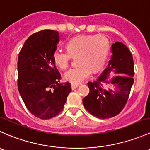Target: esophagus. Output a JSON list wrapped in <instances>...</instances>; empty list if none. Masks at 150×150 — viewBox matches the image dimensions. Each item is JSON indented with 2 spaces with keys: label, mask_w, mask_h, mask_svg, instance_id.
I'll return each mask as SVG.
<instances>
[{
  "label": "esophagus",
  "mask_w": 150,
  "mask_h": 150,
  "mask_svg": "<svg viewBox=\"0 0 150 150\" xmlns=\"http://www.w3.org/2000/svg\"><path fill=\"white\" fill-rule=\"evenodd\" d=\"M79 87V84H71V89L72 90H74V89L77 88Z\"/></svg>",
  "instance_id": "34e87169"
}]
</instances>
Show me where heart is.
<instances>
[{
	"label": "heart",
	"instance_id": "heart-1",
	"mask_svg": "<svg viewBox=\"0 0 150 150\" xmlns=\"http://www.w3.org/2000/svg\"><path fill=\"white\" fill-rule=\"evenodd\" d=\"M67 51L57 50L53 52L52 60L59 69H67L71 56L78 55V66L65 73L64 79L71 84H79L87 79L93 71L103 68L109 51V42L102 35H81L74 37L66 44Z\"/></svg>",
	"mask_w": 150,
	"mask_h": 150
}]
</instances>
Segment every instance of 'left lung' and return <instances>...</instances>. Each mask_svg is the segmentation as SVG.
Wrapping results in <instances>:
<instances>
[{
	"mask_svg": "<svg viewBox=\"0 0 150 150\" xmlns=\"http://www.w3.org/2000/svg\"><path fill=\"white\" fill-rule=\"evenodd\" d=\"M112 53L106 69L97 79L87 83L90 93L82 100L87 112L100 119L113 117L122 110L134 82V63L128 48L115 42ZM112 73L116 74L111 76Z\"/></svg>",
	"mask_w": 150,
	"mask_h": 150,
	"instance_id": "left-lung-1",
	"label": "left lung"
}]
</instances>
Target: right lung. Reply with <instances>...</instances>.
<instances>
[{
  "instance_id": "right-lung-1",
  "label": "right lung",
  "mask_w": 150,
  "mask_h": 150,
  "mask_svg": "<svg viewBox=\"0 0 150 150\" xmlns=\"http://www.w3.org/2000/svg\"><path fill=\"white\" fill-rule=\"evenodd\" d=\"M59 40L57 31H39L25 41L19 54V92L30 113L42 120L58 115L71 91L70 83H60L61 75L52 60Z\"/></svg>"
}]
</instances>
